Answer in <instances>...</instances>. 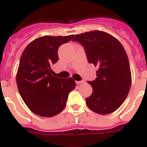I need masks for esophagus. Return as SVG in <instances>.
<instances>
[{"instance_id":"1","label":"esophagus","mask_w":147,"mask_h":147,"mask_svg":"<svg viewBox=\"0 0 147 147\" xmlns=\"http://www.w3.org/2000/svg\"><path fill=\"white\" fill-rule=\"evenodd\" d=\"M82 82H84V81H76V84H81V83H82Z\"/></svg>"}]
</instances>
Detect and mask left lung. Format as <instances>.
Wrapping results in <instances>:
<instances>
[{
	"label": "left lung",
	"mask_w": 147,
	"mask_h": 147,
	"mask_svg": "<svg viewBox=\"0 0 147 147\" xmlns=\"http://www.w3.org/2000/svg\"><path fill=\"white\" fill-rule=\"evenodd\" d=\"M72 41L83 45L88 62L98 68L96 80L88 82L92 93L86 98L87 106L102 115L113 113L126 98L132 82L125 49L116 38L101 31L76 34Z\"/></svg>",
	"instance_id": "obj_1"
}]
</instances>
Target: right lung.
Returning <instances> with one entry per match:
<instances>
[{"label":"right lung","instance_id":"add662e5","mask_svg":"<svg viewBox=\"0 0 147 147\" xmlns=\"http://www.w3.org/2000/svg\"><path fill=\"white\" fill-rule=\"evenodd\" d=\"M68 36H43L34 39L21 56L16 81L19 93L34 113L52 117L63 110L69 93L76 87L72 78L51 75V66L59 60L58 49L71 41Z\"/></svg>","mask_w":147,"mask_h":147}]
</instances>
